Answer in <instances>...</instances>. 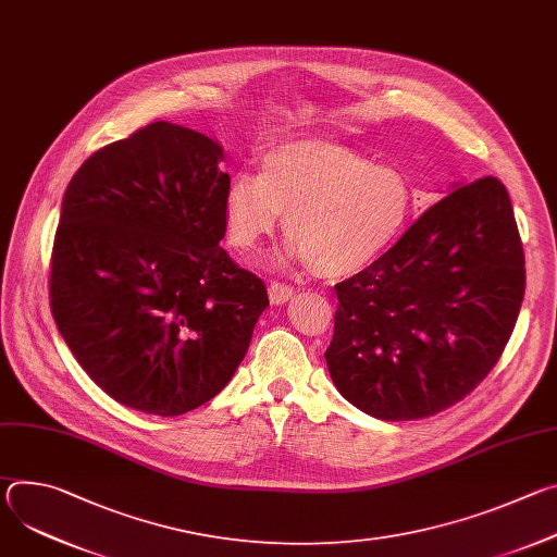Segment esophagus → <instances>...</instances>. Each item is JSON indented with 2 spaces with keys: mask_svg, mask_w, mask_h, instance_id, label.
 <instances>
[{
  "mask_svg": "<svg viewBox=\"0 0 557 557\" xmlns=\"http://www.w3.org/2000/svg\"><path fill=\"white\" fill-rule=\"evenodd\" d=\"M293 286L290 284H286V282H271V286H269V297H271V301L273 304H284V301H288L290 297H293Z\"/></svg>",
  "mask_w": 557,
  "mask_h": 557,
  "instance_id": "esophagus-1",
  "label": "esophagus"
}]
</instances>
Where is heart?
I'll return each mask as SVG.
<instances>
[{"label": "heart", "mask_w": 557, "mask_h": 557, "mask_svg": "<svg viewBox=\"0 0 557 557\" xmlns=\"http://www.w3.org/2000/svg\"><path fill=\"white\" fill-rule=\"evenodd\" d=\"M412 211L414 185L406 172L314 140L271 147L260 176L235 174L224 191L231 247L253 253L286 215L290 256L326 277L352 275L381 258Z\"/></svg>", "instance_id": "heart-1"}]
</instances>
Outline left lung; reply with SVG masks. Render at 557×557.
<instances>
[{
    "label": "left lung",
    "instance_id": "obj_1",
    "mask_svg": "<svg viewBox=\"0 0 557 557\" xmlns=\"http://www.w3.org/2000/svg\"><path fill=\"white\" fill-rule=\"evenodd\" d=\"M335 290L326 363L344 399L381 421L456 406L498 363L524 297L505 185L485 176L451 189Z\"/></svg>",
    "mask_w": 557,
    "mask_h": 557
}]
</instances>
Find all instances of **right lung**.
Returning <instances> with one entry per match:
<instances>
[{"instance_id":"obj_1","label":"right lung","mask_w":557,"mask_h":557,"mask_svg":"<svg viewBox=\"0 0 557 557\" xmlns=\"http://www.w3.org/2000/svg\"><path fill=\"white\" fill-rule=\"evenodd\" d=\"M222 149L153 121L72 176L50 256L54 324L114 401L156 417L228 383L269 306L264 282L220 247Z\"/></svg>"}]
</instances>
